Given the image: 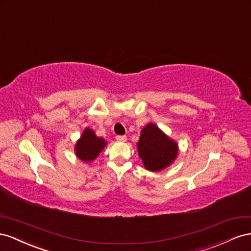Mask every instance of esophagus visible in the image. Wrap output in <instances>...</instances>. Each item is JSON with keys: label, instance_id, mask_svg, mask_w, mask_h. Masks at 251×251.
<instances>
[{"label": "esophagus", "instance_id": "esophagus-1", "mask_svg": "<svg viewBox=\"0 0 251 251\" xmlns=\"http://www.w3.org/2000/svg\"><path fill=\"white\" fill-rule=\"evenodd\" d=\"M116 139H117L118 142H125L127 140V138L125 137V135H117Z\"/></svg>", "mask_w": 251, "mask_h": 251}]
</instances>
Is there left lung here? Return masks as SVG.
<instances>
[{
    "label": "left lung",
    "mask_w": 251,
    "mask_h": 251,
    "mask_svg": "<svg viewBox=\"0 0 251 251\" xmlns=\"http://www.w3.org/2000/svg\"><path fill=\"white\" fill-rule=\"evenodd\" d=\"M137 146L144 167L153 173L168 167L176 159L178 152L176 142L153 123L143 128Z\"/></svg>",
    "instance_id": "1"
}]
</instances>
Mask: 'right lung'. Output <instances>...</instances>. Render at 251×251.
I'll return each mask as SVG.
<instances>
[{
    "mask_svg": "<svg viewBox=\"0 0 251 251\" xmlns=\"http://www.w3.org/2000/svg\"><path fill=\"white\" fill-rule=\"evenodd\" d=\"M106 146V141L96 135L95 131L86 128L81 138L77 140L75 146V155L85 163H90L101 153Z\"/></svg>",
    "mask_w": 251,
    "mask_h": 251,
    "instance_id": "1",
    "label": "right lung"
}]
</instances>
